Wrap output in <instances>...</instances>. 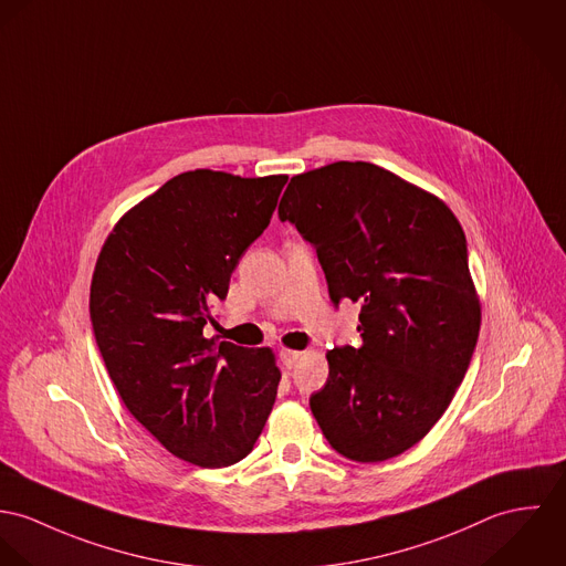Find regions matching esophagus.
Segmentation results:
<instances>
[{
  "label": "esophagus",
  "mask_w": 566,
  "mask_h": 566,
  "mask_svg": "<svg viewBox=\"0 0 566 566\" xmlns=\"http://www.w3.org/2000/svg\"><path fill=\"white\" fill-rule=\"evenodd\" d=\"M300 358H302L300 352H293V349H282V352H280V360H282V365H284L286 369H293Z\"/></svg>",
  "instance_id": "1"
}]
</instances>
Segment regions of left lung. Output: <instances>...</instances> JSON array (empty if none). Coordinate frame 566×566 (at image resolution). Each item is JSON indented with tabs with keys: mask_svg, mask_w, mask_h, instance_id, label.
<instances>
[{
	"mask_svg": "<svg viewBox=\"0 0 566 566\" xmlns=\"http://www.w3.org/2000/svg\"><path fill=\"white\" fill-rule=\"evenodd\" d=\"M280 219L311 241L334 304H360L363 347L325 354L311 410L349 460L381 462L423 439L471 363L482 304L451 208L371 163L291 178Z\"/></svg>",
	"mask_w": 566,
	"mask_h": 566,
	"instance_id": "1",
	"label": "left lung"
}]
</instances>
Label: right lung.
<instances>
[{
    "label": "right lung",
    "mask_w": 566,
    "mask_h": 566,
    "mask_svg": "<svg viewBox=\"0 0 566 566\" xmlns=\"http://www.w3.org/2000/svg\"><path fill=\"white\" fill-rule=\"evenodd\" d=\"M286 180L180 174L127 210L95 262L91 321L108 376L129 415L197 467L243 460L275 401V354L206 338L203 325Z\"/></svg>",
    "instance_id": "obj_1"
}]
</instances>
